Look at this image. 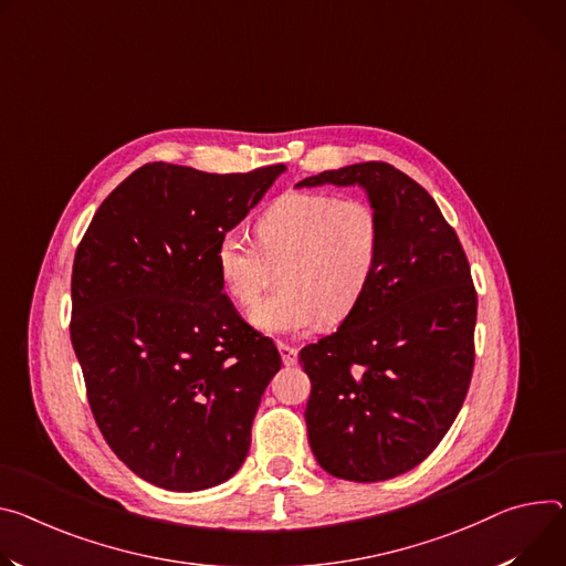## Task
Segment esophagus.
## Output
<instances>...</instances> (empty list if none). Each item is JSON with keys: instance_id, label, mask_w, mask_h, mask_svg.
I'll return each mask as SVG.
<instances>
[{"instance_id": "obj_1", "label": "esophagus", "mask_w": 566, "mask_h": 566, "mask_svg": "<svg viewBox=\"0 0 566 566\" xmlns=\"http://www.w3.org/2000/svg\"><path fill=\"white\" fill-rule=\"evenodd\" d=\"M280 356H282L284 366H295L297 364V349L286 345V343H280Z\"/></svg>"}]
</instances>
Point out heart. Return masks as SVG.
<instances>
[{"mask_svg":"<svg viewBox=\"0 0 566 566\" xmlns=\"http://www.w3.org/2000/svg\"><path fill=\"white\" fill-rule=\"evenodd\" d=\"M256 245L226 232L214 245L223 293L241 310L260 300L269 264L286 260L284 293L256 306L250 321L266 334H304L323 318L345 321L370 291L381 260V221L370 202L323 191H289L254 221Z\"/></svg>","mask_w":566,"mask_h":566,"instance_id":"b5f03b06","label":"heart"}]
</instances>
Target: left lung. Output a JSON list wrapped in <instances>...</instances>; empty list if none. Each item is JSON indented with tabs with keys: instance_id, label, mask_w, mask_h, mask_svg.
<instances>
[{
	"instance_id": "left-lung-1",
	"label": "left lung",
	"mask_w": 566,
	"mask_h": 566,
	"mask_svg": "<svg viewBox=\"0 0 566 566\" xmlns=\"http://www.w3.org/2000/svg\"><path fill=\"white\" fill-rule=\"evenodd\" d=\"M318 185L364 187L384 243L364 302L300 349L312 379L306 433L332 476L388 481L420 465L465 401L476 327L470 262L429 191L392 165H349L295 187Z\"/></svg>"
}]
</instances>
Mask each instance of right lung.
<instances>
[{
	"label": "right lung",
	"mask_w": 566,
	"mask_h": 566,
	"mask_svg": "<svg viewBox=\"0 0 566 566\" xmlns=\"http://www.w3.org/2000/svg\"><path fill=\"white\" fill-rule=\"evenodd\" d=\"M284 169L144 165L101 202L76 248L70 336L92 416L153 485L208 490L248 455L282 358L237 314L212 254Z\"/></svg>",
	"instance_id": "1"
}]
</instances>
